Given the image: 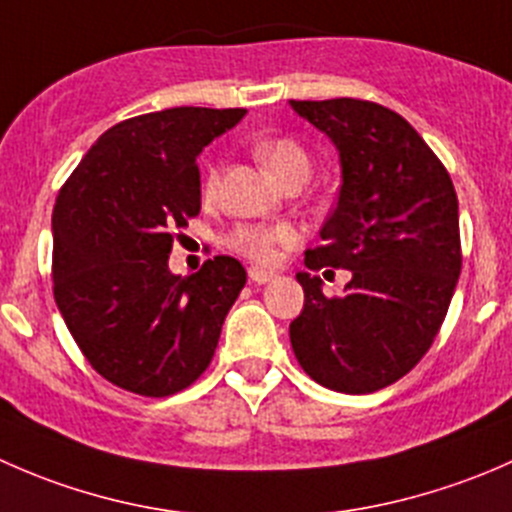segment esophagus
<instances>
[{
    "label": "esophagus",
    "instance_id": "34e87169",
    "mask_svg": "<svg viewBox=\"0 0 512 512\" xmlns=\"http://www.w3.org/2000/svg\"><path fill=\"white\" fill-rule=\"evenodd\" d=\"M247 275H250V280L255 282V285H267V282H272L277 277L275 272L265 270V267H250V272H247Z\"/></svg>",
    "mask_w": 512,
    "mask_h": 512
}]
</instances>
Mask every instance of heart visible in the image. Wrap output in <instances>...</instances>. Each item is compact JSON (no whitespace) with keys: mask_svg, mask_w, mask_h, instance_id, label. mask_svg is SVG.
<instances>
[{"mask_svg":"<svg viewBox=\"0 0 512 512\" xmlns=\"http://www.w3.org/2000/svg\"><path fill=\"white\" fill-rule=\"evenodd\" d=\"M255 156L275 175L280 185L289 180H307L312 173V158H309L307 148L294 138H262L255 143ZM220 183L218 165H210L205 170L203 178V193L215 195ZM225 242L230 250L240 252V255L250 257L255 262H272L277 257L280 247H287L294 242L292 227L287 225H262V223H242L235 225L225 235Z\"/></svg>","mask_w":512,"mask_h":512,"instance_id":"heart-1","label":"heart"}]
</instances>
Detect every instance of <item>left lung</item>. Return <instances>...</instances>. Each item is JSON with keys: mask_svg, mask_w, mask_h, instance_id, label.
Wrapping results in <instances>:
<instances>
[{"mask_svg": "<svg viewBox=\"0 0 512 512\" xmlns=\"http://www.w3.org/2000/svg\"><path fill=\"white\" fill-rule=\"evenodd\" d=\"M327 133L342 190L304 252L309 270H352L342 297L299 272L304 309L289 324L299 366L342 394L394 384L431 349L461 275L458 198L446 165L406 118L361 98L292 101Z\"/></svg>", "mask_w": 512, "mask_h": 512, "instance_id": "8db88e82", "label": "left lung"}]
</instances>
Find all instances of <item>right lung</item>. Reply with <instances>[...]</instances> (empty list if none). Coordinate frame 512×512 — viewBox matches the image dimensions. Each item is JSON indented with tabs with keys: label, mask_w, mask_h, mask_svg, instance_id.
<instances>
[{
	"label": "right lung",
	"mask_w": 512,
	"mask_h": 512,
	"mask_svg": "<svg viewBox=\"0 0 512 512\" xmlns=\"http://www.w3.org/2000/svg\"><path fill=\"white\" fill-rule=\"evenodd\" d=\"M245 108L180 106L126 118L56 195L54 299L91 366L138 396L178 394L213 361L245 287L235 257L170 275L173 240L200 213L198 153Z\"/></svg>",
	"instance_id": "right-lung-1"
}]
</instances>
